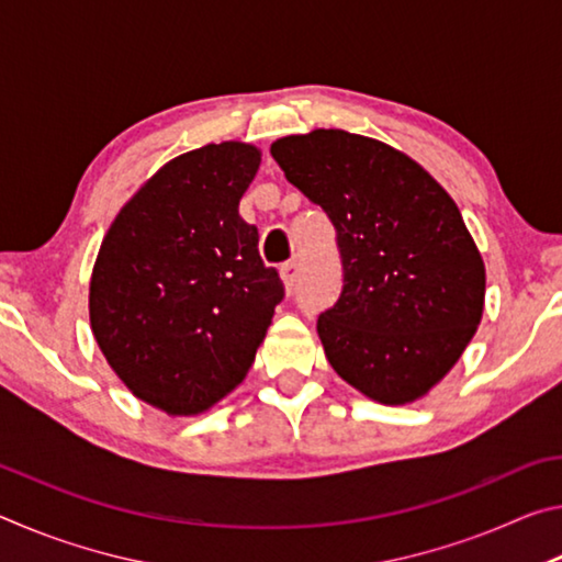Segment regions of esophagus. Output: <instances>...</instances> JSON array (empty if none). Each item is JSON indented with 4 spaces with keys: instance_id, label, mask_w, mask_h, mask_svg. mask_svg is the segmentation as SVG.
<instances>
[{
    "instance_id": "esophagus-1",
    "label": "esophagus",
    "mask_w": 562,
    "mask_h": 562,
    "mask_svg": "<svg viewBox=\"0 0 562 562\" xmlns=\"http://www.w3.org/2000/svg\"><path fill=\"white\" fill-rule=\"evenodd\" d=\"M297 274H300L297 262H284V265H282V268H280V278H282L284 290L292 292L294 288H297Z\"/></svg>"
}]
</instances>
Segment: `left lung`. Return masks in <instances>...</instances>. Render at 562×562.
Listing matches in <instances>:
<instances>
[{
  "label": "left lung",
  "instance_id": "left-lung-1",
  "mask_svg": "<svg viewBox=\"0 0 562 562\" xmlns=\"http://www.w3.org/2000/svg\"><path fill=\"white\" fill-rule=\"evenodd\" d=\"M270 154L337 231L345 288L317 319L331 369L379 404L426 396L483 317L486 265L459 205L414 158L359 133L315 128Z\"/></svg>",
  "mask_w": 562,
  "mask_h": 562
}]
</instances>
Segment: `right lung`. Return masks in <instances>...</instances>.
Instances as JSON below:
<instances>
[{"instance_id":"add662e5","label":"right lung","mask_w":562,"mask_h":562,"mask_svg":"<svg viewBox=\"0 0 562 562\" xmlns=\"http://www.w3.org/2000/svg\"><path fill=\"white\" fill-rule=\"evenodd\" d=\"M260 160L243 140L168 160L113 217L93 262V339L131 394L170 416L203 414L243 382L284 297L258 227L237 213Z\"/></svg>"}]
</instances>
